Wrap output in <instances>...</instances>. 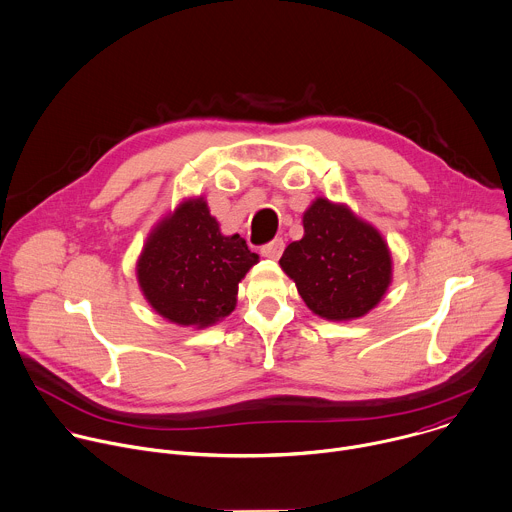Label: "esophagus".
<instances>
[{"label":"esophagus","instance_id":"esophagus-1","mask_svg":"<svg viewBox=\"0 0 512 512\" xmlns=\"http://www.w3.org/2000/svg\"><path fill=\"white\" fill-rule=\"evenodd\" d=\"M283 249H285L283 239H273V241H269L267 245L261 247V255L267 257V259H279L281 253H283Z\"/></svg>","mask_w":512,"mask_h":512}]
</instances>
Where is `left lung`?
Instances as JSON below:
<instances>
[{"label": "left lung", "instance_id": "obj_1", "mask_svg": "<svg viewBox=\"0 0 512 512\" xmlns=\"http://www.w3.org/2000/svg\"><path fill=\"white\" fill-rule=\"evenodd\" d=\"M279 265L305 305L331 321L366 315L392 281L384 237L346 205L321 197L303 213V239L287 245Z\"/></svg>", "mask_w": 512, "mask_h": 512}]
</instances>
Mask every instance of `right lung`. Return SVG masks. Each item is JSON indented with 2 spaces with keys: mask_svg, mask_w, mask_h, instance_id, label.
I'll return each instance as SVG.
<instances>
[{
  "mask_svg": "<svg viewBox=\"0 0 512 512\" xmlns=\"http://www.w3.org/2000/svg\"><path fill=\"white\" fill-rule=\"evenodd\" d=\"M257 261L245 239L221 233L199 197L181 203L152 229L136 275L158 315L177 325L207 327L235 309L239 281Z\"/></svg>",
  "mask_w": 512,
  "mask_h": 512,
  "instance_id": "right-lung-1",
  "label": "right lung"
}]
</instances>
